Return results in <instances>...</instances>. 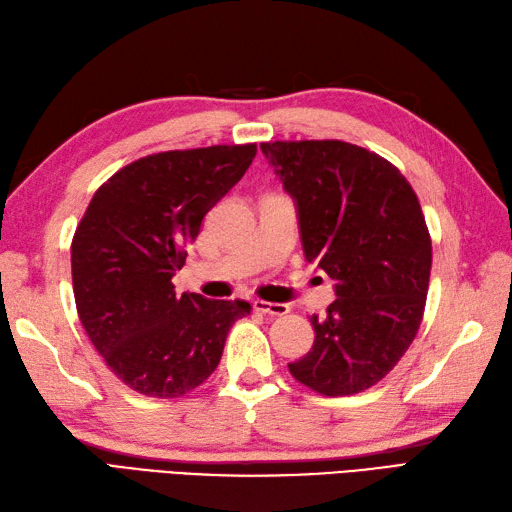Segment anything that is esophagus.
Segmentation results:
<instances>
[{"instance_id":"1","label":"esophagus","mask_w":512,"mask_h":512,"mask_svg":"<svg viewBox=\"0 0 512 512\" xmlns=\"http://www.w3.org/2000/svg\"><path fill=\"white\" fill-rule=\"evenodd\" d=\"M253 307L259 314L266 316H285L290 312V307L285 303H268V301H253Z\"/></svg>"}]
</instances>
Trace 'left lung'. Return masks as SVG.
<instances>
[{"instance_id":"obj_1","label":"left lung","mask_w":512,"mask_h":512,"mask_svg":"<svg viewBox=\"0 0 512 512\" xmlns=\"http://www.w3.org/2000/svg\"><path fill=\"white\" fill-rule=\"evenodd\" d=\"M290 194L305 259L334 279L312 351L290 366L320 395H355L386 377L417 336L432 240L403 174L347 141L261 144Z\"/></svg>"}]
</instances>
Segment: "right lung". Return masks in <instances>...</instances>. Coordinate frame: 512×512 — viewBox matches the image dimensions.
<instances>
[{
    "instance_id": "right-lung-1",
    "label": "right lung",
    "mask_w": 512,
    "mask_h": 512,
    "mask_svg": "<svg viewBox=\"0 0 512 512\" xmlns=\"http://www.w3.org/2000/svg\"><path fill=\"white\" fill-rule=\"evenodd\" d=\"M255 144L133 161L93 194L71 242L80 323L106 366L141 395L174 399L216 371L246 301L174 292L202 218L240 181Z\"/></svg>"
}]
</instances>
